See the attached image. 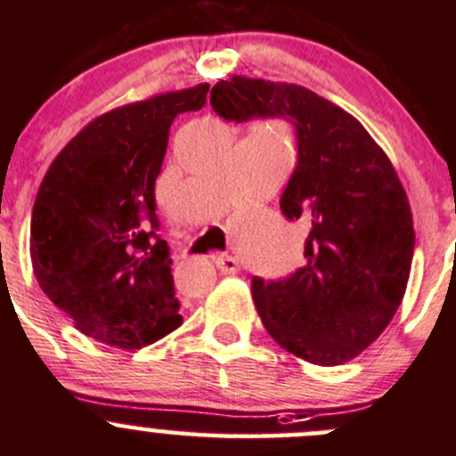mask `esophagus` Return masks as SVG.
Masks as SVG:
<instances>
[{
	"label": "esophagus",
	"mask_w": 456,
	"mask_h": 456,
	"mask_svg": "<svg viewBox=\"0 0 456 456\" xmlns=\"http://www.w3.org/2000/svg\"><path fill=\"white\" fill-rule=\"evenodd\" d=\"M215 265L222 274H237L239 272V261L230 255H219L215 256Z\"/></svg>",
	"instance_id": "obj_1"
}]
</instances>
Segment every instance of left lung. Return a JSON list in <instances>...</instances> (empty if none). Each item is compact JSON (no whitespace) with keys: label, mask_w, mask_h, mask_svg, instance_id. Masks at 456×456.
Here are the masks:
<instances>
[{"label":"left lung","mask_w":456,"mask_h":456,"mask_svg":"<svg viewBox=\"0 0 456 456\" xmlns=\"http://www.w3.org/2000/svg\"><path fill=\"white\" fill-rule=\"evenodd\" d=\"M224 120L283 118L298 159L281 210L303 219L305 265L281 281L252 279L263 327L321 367L349 362L387 330L411 274L415 230L391 159L345 110L312 89L232 77L210 89Z\"/></svg>","instance_id":"1"}]
</instances>
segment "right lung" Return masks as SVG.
<instances>
[{"label": "right lung", "mask_w": 456, "mask_h": 456, "mask_svg": "<svg viewBox=\"0 0 456 456\" xmlns=\"http://www.w3.org/2000/svg\"><path fill=\"white\" fill-rule=\"evenodd\" d=\"M210 86L159 94L92 120L54 158L37 193L30 256L41 289L102 345L140 349L182 325L156 180L177 114Z\"/></svg>", "instance_id": "1"}]
</instances>
